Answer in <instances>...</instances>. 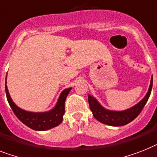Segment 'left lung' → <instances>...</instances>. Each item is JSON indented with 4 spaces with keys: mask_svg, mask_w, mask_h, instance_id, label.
<instances>
[{
    "mask_svg": "<svg viewBox=\"0 0 157 157\" xmlns=\"http://www.w3.org/2000/svg\"><path fill=\"white\" fill-rule=\"evenodd\" d=\"M152 81H153V78L151 77V84H150L149 89L145 97L140 103L135 105L134 107L123 111H113L105 109L97 102L96 99L89 94L88 103H89L90 110L92 111L93 116L97 120H99V122L107 124V125H110V126H124L129 124L139 116L141 111L143 110L144 107L145 106L147 99L151 94Z\"/></svg>",
    "mask_w": 157,
    "mask_h": 157,
    "instance_id": "left-lung-1",
    "label": "left lung"
}]
</instances>
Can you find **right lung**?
Segmentation results:
<instances>
[{"mask_svg":"<svg viewBox=\"0 0 157 157\" xmlns=\"http://www.w3.org/2000/svg\"><path fill=\"white\" fill-rule=\"evenodd\" d=\"M71 90V88H68L61 93L58 103L53 110L48 112L35 113V112L25 111L17 107L10 98L7 86L6 85L7 100L15 116L18 118V120L21 122H22L31 129L36 131L48 130L58 126L62 123L63 120V115L65 113V101Z\"/></svg>","mask_w":157,"mask_h":157,"instance_id":"add662e5","label":"right lung"}]
</instances>
